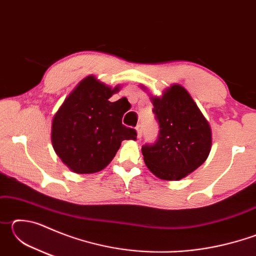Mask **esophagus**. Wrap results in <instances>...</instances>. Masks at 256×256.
Segmentation results:
<instances>
[{"label": "esophagus", "mask_w": 256, "mask_h": 256, "mask_svg": "<svg viewBox=\"0 0 256 256\" xmlns=\"http://www.w3.org/2000/svg\"><path fill=\"white\" fill-rule=\"evenodd\" d=\"M136 130V132H138V138H141V136H142V126H141L140 124H138Z\"/></svg>", "instance_id": "esophagus-1"}]
</instances>
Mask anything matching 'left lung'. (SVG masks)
<instances>
[{"instance_id":"left-lung-1","label":"left lung","mask_w":256,"mask_h":256,"mask_svg":"<svg viewBox=\"0 0 256 256\" xmlns=\"http://www.w3.org/2000/svg\"><path fill=\"white\" fill-rule=\"evenodd\" d=\"M152 104L159 134L154 144L142 146L144 162L159 178L180 180L209 156L210 125L182 86H172L162 97L152 98Z\"/></svg>"}]
</instances>
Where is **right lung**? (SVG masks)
Returning <instances> with one entry per match:
<instances>
[{
  "label": "right lung",
  "mask_w": 256,
  "mask_h": 256,
  "mask_svg": "<svg viewBox=\"0 0 256 256\" xmlns=\"http://www.w3.org/2000/svg\"><path fill=\"white\" fill-rule=\"evenodd\" d=\"M112 89L92 76L68 94L52 123V144L60 160L78 174L105 168L123 140H136V131L122 124L128 110L126 98L112 102Z\"/></svg>",
  "instance_id": "add662e5"
}]
</instances>
